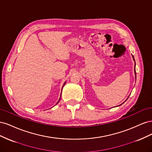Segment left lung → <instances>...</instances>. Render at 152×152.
<instances>
[{"mask_svg": "<svg viewBox=\"0 0 152 152\" xmlns=\"http://www.w3.org/2000/svg\"><path fill=\"white\" fill-rule=\"evenodd\" d=\"M132 58H133V60H134V62H135V60H134V56H133V55H132ZM136 63H135V64H134V73H135V78H136ZM129 98V97H128ZM119 106H120V105H119Z\"/></svg>", "mask_w": 152, "mask_h": 152, "instance_id": "1", "label": "left lung"}]
</instances>
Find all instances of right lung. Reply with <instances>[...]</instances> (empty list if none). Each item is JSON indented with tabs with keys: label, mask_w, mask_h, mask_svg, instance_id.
<instances>
[{
	"label": "right lung",
	"mask_w": 152,
	"mask_h": 152,
	"mask_svg": "<svg viewBox=\"0 0 152 152\" xmlns=\"http://www.w3.org/2000/svg\"><path fill=\"white\" fill-rule=\"evenodd\" d=\"M65 83H66V82H65V84H63V87H64V86H65ZM63 87H62V89H63ZM60 98H61V96H60ZM60 98H59V101H58V103H59V100H60ZM57 103H56V104H57Z\"/></svg>",
	"instance_id": "1"
}]
</instances>
